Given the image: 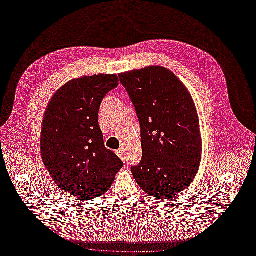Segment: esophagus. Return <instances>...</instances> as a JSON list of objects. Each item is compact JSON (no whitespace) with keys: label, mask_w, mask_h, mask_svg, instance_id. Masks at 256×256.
Instances as JSON below:
<instances>
[{"label":"esophagus","mask_w":256,"mask_h":256,"mask_svg":"<svg viewBox=\"0 0 256 256\" xmlns=\"http://www.w3.org/2000/svg\"><path fill=\"white\" fill-rule=\"evenodd\" d=\"M116 154H118V157L122 161H126V154H125V150H124L122 148H120L118 150H116Z\"/></svg>","instance_id":"1"}]
</instances>
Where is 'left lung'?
Returning a JSON list of instances; mask_svg holds the SVG:
<instances>
[{
  "label": "left lung",
  "instance_id": "obj_1",
  "mask_svg": "<svg viewBox=\"0 0 256 256\" xmlns=\"http://www.w3.org/2000/svg\"><path fill=\"white\" fill-rule=\"evenodd\" d=\"M118 76L141 126L143 158L131 172L147 194L171 198L191 184L200 164L202 138L196 104L184 83L162 66Z\"/></svg>",
  "mask_w": 256,
  "mask_h": 256
}]
</instances>
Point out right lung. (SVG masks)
I'll return each instance as SVG.
<instances>
[{
    "instance_id": "add662e5",
    "label": "right lung",
    "mask_w": 256,
    "mask_h": 256,
    "mask_svg": "<svg viewBox=\"0 0 256 256\" xmlns=\"http://www.w3.org/2000/svg\"><path fill=\"white\" fill-rule=\"evenodd\" d=\"M118 85V74L84 76L64 84L46 109L40 136L44 164L60 189L74 198L104 194L124 166L104 146L98 124L102 99Z\"/></svg>"
}]
</instances>
